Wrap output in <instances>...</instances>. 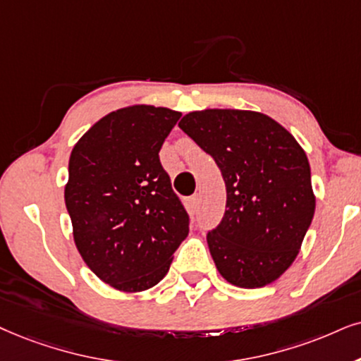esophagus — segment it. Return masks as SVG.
Returning a JSON list of instances; mask_svg holds the SVG:
<instances>
[{"instance_id":"esophagus-1","label":"esophagus","mask_w":361,"mask_h":361,"mask_svg":"<svg viewBox=\"0 0 361 361\" xmlns=\"http://www.w3.org/2000/svg\"><path fill=\"white\" fill-rule=\"evenodd\" d=\"M190 208H191V212H196V209H198V207H200V195H193L190 198Z\"/></svg>"}]
</instances>
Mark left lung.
Masks as SVG:
<instances>
[{"label": "left lung", "mask_w": 361, "mask_h": 361, "mask_svg": "<svg viewBox=\"0 0 361 361\" xmlns=\"http://www.w3.org/2000/svg\"><path fill=\"white\" fill-rule=\"evenodd\" d=\"M181 130L212 154L226 185V209L207 241L220 275L240 288L275 281L295 262L314 214L312 171L298 141L273 118L203 109Z\"/></svg>", "instance_id": "left-lung-1"}]
</instances>
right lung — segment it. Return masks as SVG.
<instances>
[{"label": "right lung", "instance_id": "obj_1", "mask_svg": "<svg viewBox=\"0 0 361 361\" xmlns=\"http://www.w3.org/2000/svg\"><path fill=\"white\" fill-rule=\"evenodd\" d=\"M181 113L149 104L111 111L73 148L65 203L90 270L120 291L163 280L190 216L159 161Z\"/></svg>", "mask_w": 361, "mask_h": 361}]
</instances>
